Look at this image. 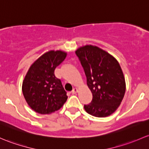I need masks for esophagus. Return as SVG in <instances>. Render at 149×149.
<instances>
[{"mask_svg":"<svg viewBox=\"0 0 149 149\" xmlns=\"http://www.w3.org/2000/svg\"><path fill=\"white\" fill-rule=\"evenodd\" d=\"M77 92H78V89L77 88V87H74V88L72 90V94H76Z\"/></svg>","mask_w":149,"mask_h":149,"instance_id":"1","label":"esophagus"}]
</instances>
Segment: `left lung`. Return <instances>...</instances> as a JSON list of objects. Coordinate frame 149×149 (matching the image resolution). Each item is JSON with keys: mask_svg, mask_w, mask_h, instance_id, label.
<instances>
[{"mask_svg": "<svg viewBox=\"0 0 149 149\" xmlns=\"http://www.w3.org/2000/svg\"><path fill=\"white\" fill-rule=\"evenodd\" d=\"M75 53L93 94L91 102L84 105L85 111L98 118L110 116L120 106L125 93V77L118 62L96 46H83Z\"/></svg>", "mask_w": 149, "mask_h": 149, "instance_id": "8db88e82", "label": "left lung"}]
</instances>
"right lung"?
Here are the masks:
<instances>
[{
    "mask_svg": "<svg viewBox=\"0 0 149 149\" xmlns=\"http://www.w3.org/2000/svg\"><path fill=\"white\" fill-rule=\"evenodd\" d=\"M67 52L50 50L29 67L22 84L24 98L31 108L40 114L59 110L67 101V93L54 70L67 56Z\"/></svg>",
    "mask_w": 149,
    "mask_h": 149,
    "instance_id": "add662e5",
    "label": "right lung"
}]
</instances>
